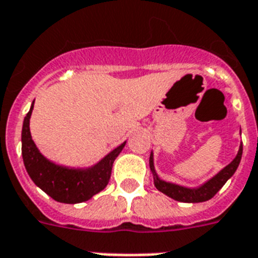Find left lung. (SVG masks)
Returning a JSON list of instances; mask_svg holds the SVG:
<instances>
[{
  "label": "left lung",
  "instance_id": "8db88e82",
  "mask_svg": "<svg viewBox=\"0 0 258 258\" xmlns=\"http://www.w3.org/2000/svg\"><path fill=\"white\" fill-rule=\"evenodd\" d=\"M241 155H243V143H240L237 155L228 165L224 166L220 172L216 173L215 176L211 177L209 181H206L201 186H197V187H186V186L177 185V183L166 182V181L160 178L159 174L156 173L155 164H153V152H151V156H149V168H151V172L153 174V182H155L156 189L159 191L164 192L165 196L170 197L178 202L199 203L206 202V201L213 198L216 192L222 189L223 185L235 174L240 164V160H241Z\"/></svg>",
  "mask_w": 258,
  "mask_h": 258
}]
</instances>
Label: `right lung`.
Instances as JSON below:
<instances>
[{"instance_id": "right-lung-1", "label": "right lung", "mask_w": 258, "mask_h": 258, "mask_svg": "<svg viewBox=\"0 0 258 258\" xmlns=\"http://www.w3.org/2000/svg\"><path fill=\"white\" fill-rule=\"evenodd\" d=\"M34 102L25 116L22 127V157L30 178L38 187L57 202L75 203L85 202L102 191L109 183L112 164L124 148L125 142L112 149L111 152L89 168H69L51 161L40 153L30 133Z\"/></svg>"}]
</instances>
